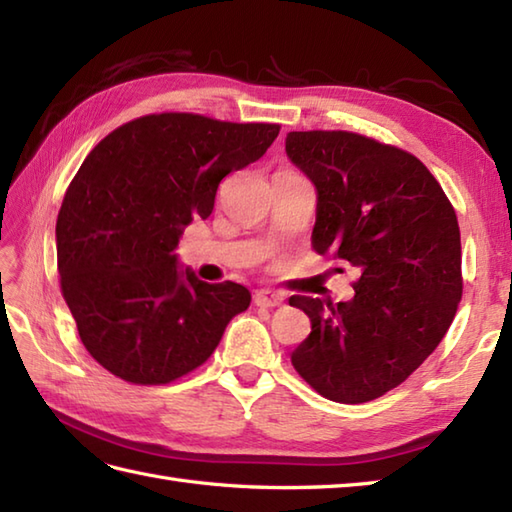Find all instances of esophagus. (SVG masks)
Wrapping results in <instances>:
<instances>
[{
  "instance_id": "1",
  "label": "esophagus",
  "mask_w": 512,
  "mask_h": 512,
  "mask_svg": "<svg viewBox=\"0 0 512 512\" xmlns=\"http://www.w3.org/2000/svg\"><path fill=\"white\" fill-rule=\"evenodd\" d=\"M253 301H255V306H259V308H275V306H281L284 297H281L279 292H275V290H257Z\"/></svg>"
}]
</instances>
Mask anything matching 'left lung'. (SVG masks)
<instances>
[{
	"mask_svg": "<svg viewBox=\"0 0 512 512\" xmlns=\"http://www.w3.org/2000/svg\"><path fill=\"white\" fill-rule=\"evenodd\" d=\"M286 154L317 187L312 246L358 268L354 299L290 297L312 332L292 365L323 398L387 394L436 350L462 299L453 204L409 151L354 132H290Z\"/></svg>",
	"mask_w": 512,
	"mask_h": 512,
	"instance_id": "left-lung-1",
	"label": "left lung"
}]
</instances>
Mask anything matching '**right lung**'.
<instances>
[{"mask_svg":"<svg viewBox=\"0 0 512 512\" xmlns=\"http://www.w3.org/2000/svg\"><path fill=\"white\" fill-rule=\"evenodd\" d=\"M275 123L187 112L116 127L76 171L57 217L61 292L85 350L134 385H167L200 367L250 292L178 270L173 250L211 215L222 178L266 154Z\"/></svg>","mask_w":512,"mask_h":512,"instance_id":"add662e5","label":"right lung"}]
</instances>
